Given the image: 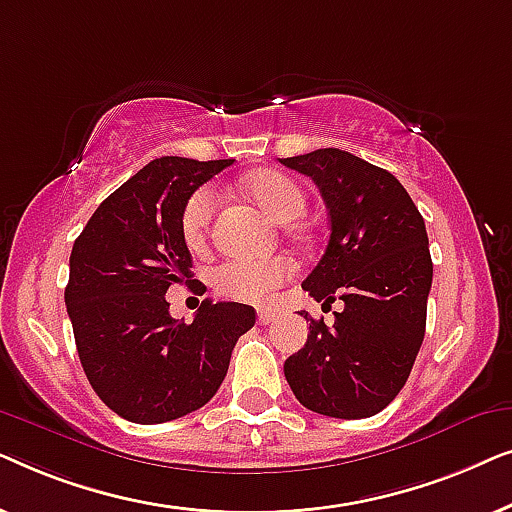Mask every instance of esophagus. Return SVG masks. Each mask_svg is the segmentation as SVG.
<instances>
[{
    "label": "esophagus",
    "mask_w": 512,
    "mask_h": 512,
    "mask_svg": "<svg viewBox=\"0 0 512 512\" xmlns=\"http://www.w3.org/2000/svg\"><path fill=\"white\" fill-rule=\"evenodd\" d=\"M275 319H277V312L272 310V307H261V310H258V324L261 326H268Z\"/></svg>",
    "instance_id": "obj_1"
}]
</instances>
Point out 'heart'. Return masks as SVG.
<instances>
[{
  "mask_svg": "<svg viewBox=\"0 0 512 512\" xmlns=\"http://www.w3.org/2000/svg\"><path fill=\"white\" fill-rule=\"evenodd\" d=\"M244 191L270 219L289 223L305 209V193L296 181L282 172H256L244 179ZM216 195L212 188H200L188 198L181 214V235L195 249L207 240ZM293 272L289 258H230L214 270V284L223 296L237 300H265L275 293Z\"/></svg>",
  "mask_w": 512,
  "mask_h": 512,
  "instance_id": "heart-1",
  "label": "heart"
}]
</instances>
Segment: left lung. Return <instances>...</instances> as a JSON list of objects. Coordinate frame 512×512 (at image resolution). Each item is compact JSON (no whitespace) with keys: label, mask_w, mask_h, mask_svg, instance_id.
<instances>
[{"label":"left lung","mask_w":512,"mask_h":512,"mask_svg":"<svg viewBox=\"0 0 512 512\" xmlns=\"http://www.w3.org/2000/svg\"><path fill=\"white\" fill-rule=\"evenodd\" d=\"M279 163L310 177L328 209L331 235L303 289L317 303H345L333 328L310 319L305 347L284 363L286 382L319 415L373 417L408 382L424 340L433 279L424 219L394 174L349 151Z\"/></svg>","instance_id":"8db88e82"}]
</instances>
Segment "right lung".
I'll return each mask as SVG.
<instances>
[{"instance_id": "1", "label": "right lung", "mask_w": 512, "mask_h": 512, "mask_svg": "<svg viewBox=\"0 0 512 512\" xmlns=\"http://www.w3.org/2000/svg\"><path fill=\"white\" fill-rule=\"evenodd\" d=\"M233 160L163 156L116 188L76 237L67 314L90 387L135 424H163L219 391L254 307L202 300L193 324L170 317L165 293L191 279L181 214Z\"/></svg>"}]
</instances>
